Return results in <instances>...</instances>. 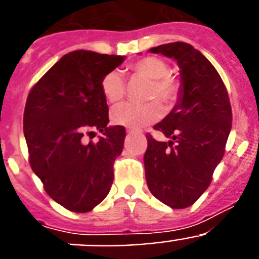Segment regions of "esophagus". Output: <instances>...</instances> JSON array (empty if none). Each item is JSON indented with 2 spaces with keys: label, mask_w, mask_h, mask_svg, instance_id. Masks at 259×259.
<instances>
[{
  "label": "esophagus",
  "mask_w": 259,
  "mask_h": 259,
  "mask_svg": "<svg viewBox=\"0 0 259 259\" xmlns=\"http://www.w3.org/2000/svg\"><path fill=\"white\" fill-rule=\"evenodd\" d=\"M134 132H135L134 130H130V128H128V130H127V134L128 135H132V134H134Z\"/></svg>",
  "instance_id": "obj_1"
}]
</instances>
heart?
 <instances>
[{
	"instance_id": "obj_1",
	"label": "heart",
	"mask_w": 259,
	"mask_h": 259,
	"mask_svg": "<svg viewBox=\"0 0 259 259\" xmlns=\"http://www.w3.org/2000/svg\"><path fill=\"white\" fill-rule=\"evenodd\" d=\"M128 71L134 79L148 81L144 100L150 102L143 105H119L111 111V120L114 124L128 128L145 127L161 118L163 113L161 104L166 109H171L176 104L182 84L179 79L168 75L167 63L157 57L139 59L128 67ZM101 91L107 102L118 104L125 96L124 79L118 71H111L102 79Z\"/></svg>"
}]
</instances>
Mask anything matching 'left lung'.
<instances>
[{
  "label": "left lung",
  "instance_id": "8db88e82",
  "mask_svg": "<svg viewBox=\"0 0 259 259\" xmlns=\"http://www.w3.org/2000/svg\"><path fill=\"white\" fill-rule=\"evenodd\" d=\"M149 52L175 59L182 91L170 114L154 125L170 140L146 136V183L164 205L184 209L206 191L223 158L232 127L230 98L218 71L191 44L170 42Z\"/></svg>",
  "mask_w": 259,
  "mask_h": 259
}]
</instances>
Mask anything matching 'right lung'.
<instances>
[{
  "label": "right lung",
  "mask_w": 259,
  "mask_h": 259,
  "mask_svg": "<svg viewBox=\"0 0 259 259\" xmlns=\"http://www.w3.org/2000/svg\"><path fill=\"white\" fill-rule=\"evenodd\" d=\"M124 59L91 50L67 53L27 98L23 131L32 170L50 197L71 211H91L113 184V164L123 150L125 130L107 125L101 81ZM95 131L104 136L84 143L85 134Z\"/></svg>",
  "instance_id": "obj_1"
}]
</instances>
